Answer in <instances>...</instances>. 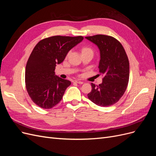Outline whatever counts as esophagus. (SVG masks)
<instances>
[{
	"label": "esophagus",
	"instance_id": "obj_1",
	"mask_svg": "<svg viewBox=\"0 0 156 156\" xmlns=\"http://www.w3.org/2000/svg\"><path fill=\"white\" fill-rule=\"evenodd\" d=\"M74 82L76 83H78V84H83V82L79 81V80H75V81H74Z\"/></svg>",
	"mask_w": 156,
	"mask_h": 156
}]
</instances>
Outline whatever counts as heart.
Wrapping results in <instances>:
<instances>
[{
  "label": "heart",
  "mask_w": 156,
  "mask_h": 156,
  "mask_svg": "<svg viewBox=\"0 0 156 156\" xmlns=\"http://www.w3.org/2000/svg\"><path fill=\"white\" fill-rule=\"evenodd\" d=\"M81 52L83 53H90L93 54V50L89 46H83L81 49Z\"/></svg>",
  "instance_id": "obj_1"
}]
</instances>
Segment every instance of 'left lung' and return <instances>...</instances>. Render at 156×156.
I'll return each instance as SVG.
<instances>
[{
	"mask_svg": "<svg viewBox=\"0 0 156 156\" xmlns=\"http://www.w3.org/2000/svg\"><path fill=\"white\" fill-rule=\"evenodd\" d=\"M85 38L93 42L100 51L99 70L102 83H91L88 98L101 107L112 105L119 101L126 90L129 77V63L120 42L110 36L98 34Z\"/></svg>",
	"mask_w": 156,
	"mask_h": 156,
	"instance_id": "left-lung-1",
	"label": "left lung"
}]
</instances>
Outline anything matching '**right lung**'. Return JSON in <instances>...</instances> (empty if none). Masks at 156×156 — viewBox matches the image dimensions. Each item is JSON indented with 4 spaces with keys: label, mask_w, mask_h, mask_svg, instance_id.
I'll list each match as a JSON object with an SVG mask.
<instances>
[{
    "label": "right lung",
    "mask_w": 156,
    "mask_h": 156,
    "mask_svg": "<svg viewBox=\"0 0 156 156\" xmlns=\"http://www.w3.org/2000/svg\"><path fill=\"white\" fill-rule=\"evenodd\" d=\"M83 40L81 36H54L41 40L36 45L25 69L27 90L36 105L48 109L62 100L71 82L55 75V67Z\"/></svg>",
    "instance_id": "obj_1"
}]
</instances>
